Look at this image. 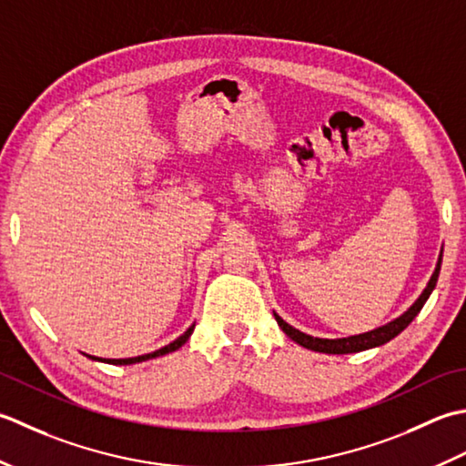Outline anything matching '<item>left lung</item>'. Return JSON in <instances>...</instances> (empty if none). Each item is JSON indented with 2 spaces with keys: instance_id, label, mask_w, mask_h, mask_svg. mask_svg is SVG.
I'll list each match as a JSON object with an SVG mask.
<instances>
[{
  "instance_id": "8db88e82",
  "label": "left lung",
  "mask_w": 466,
  "mask_h": 466,
  "mask_svg": "<svg viewBox=\"0 0 466 466\" xmlns=\"http://www.w3.org/2000/svg\"><path fill=\"white\" fill-rule=\"evenodd\" d=\"M441 263H442V251L439 255V263H436L434 273L431 281L426 283L424 291L420 293V298L416 299L410 308H408L400 318H396L392 321H388L386 326H380L372 331H364V334H358V336H348V338H336V339H328V338H313L303 334V331L296 329L293 326H289L288 321H283L278 313H273L275 319H278L279 328L286 331V334L296 341V344L313 350V352H324V354H352V352H362V350H370V348H378L386 344V341H390L392 338H396L400 334L402 329L408 328V324L419 316L422 306L426 303V299L431 298L432 289L436 288V281H439V273H441Z\"/></svg>"
}]
</instances>
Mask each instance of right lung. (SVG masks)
<instances>
[{
	"mask_svg": "<svg viewBox=\"0 0 466 466\" xmlns=\"http://www.w3.org/2000/svg\"><path fill=\"white\" fill-rule=\"evenodd\" d=\"M193 329H195V324L188 328L183 336H178L175 341H170L168 346H165V348H160V350H157V352H150V354H145V356H137V358H118V360H106V358H96V356H88V358H92V360H98V362H106V364H116V366H128V364H138V362H145V360H150V358H158V356H165V354H168V352H175V350H178L180 346L185 344V341L191 338V334H193Z\"/></svg>",
	"mask_w": 466,
	"mask_h": 466,
	"instance_id": "add662e5",
	"label": "right lung"
}]
</instances>
